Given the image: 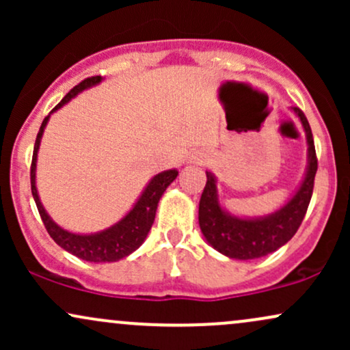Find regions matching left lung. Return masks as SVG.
<instances>
[{"instance_id":"left-lung-1","label":"left lung","mask_w":350,"mask_h":350,"mask_svg":"<svg viewBox=\"0 0 350 350\" xmlns=\"http://www.w3.org/2000/svg\"><path fill=\"white\" fill-rule=\"evenodd\" d=\"M290 110L299 120L306 135L308 163L298 189L278 211L260 217L232 214L220 204L215 174L206 171L207 183L199 202V227L207 243L228 258L255 260L276 252L290 242L306 214L317 171L316 150L306 116L298 107Z\"/></svg>"}]
</instances>
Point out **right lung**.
Instances as JSON below:
<instances>
[{"instance_id": "obj_1", "label": "right lung", "mask_w": 350, "mask_h": 350, "mask_svg": "<svg viewBox=\"0 0 350 350\" xmlns=\"http://www.w3.org/2000/svg\"><path fill=\"white\" fill-rule=\"evenodd\" d=\"M102 80L103 77L97 75V77H90L83 80V82H80L79 85L72 88L69 94L60 100L59 105L44 118L41 128H39L38 138H36L34 143L33 164H31V191H33V198L36 200L39 214H41L44 226H46L52 240H54L59 247H62L64 250L72 253V255L79 256L80 260H85V262L111 263L131 255V253L142 247L144 240H146L148 232L151 230L152 222H154L156 208H158L159 199H161V196L164 194L167 186L178 178L179 171L174 167V170H167L152 176V178L148 180L146 186H144L142 194L138 196L133 207H131L118 222H115L113 226L103 228V230L100 232H94V234H77V232L66 230V228L60 227L59 224H55L54 220H52V217L47 214V211L44 208L41 198H39L38 187H36L38 152L39 146H41L44 130H46L51 115L54 113V111H57L64 105H67L72 98L77 97L79 94H82L87 88L98 85Z\"/></svg>"}]
</instances>
